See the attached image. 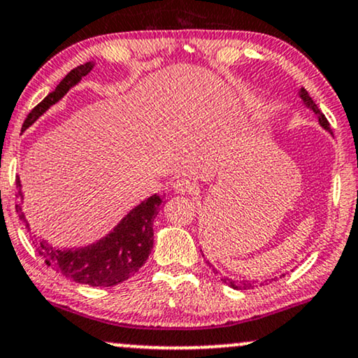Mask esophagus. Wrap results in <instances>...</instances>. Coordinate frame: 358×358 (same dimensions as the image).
<instances>
[{
	"label": "esophagus",
	"instance_id": "esophagus-1",
	"mask_svg": "<svg viewBox=\"0 0 358 358\" xmlns=\"http://www.w3.org/2000/svg\"><path fill=\"white\" fill-rule=\"evenodd\" d=\"M173 189L176 193H193L194 192V183L188 176H182V178L175 180Z\"/></svg>",
	"mask_w": 358,
	"mask_h": 358
}]
</instances>
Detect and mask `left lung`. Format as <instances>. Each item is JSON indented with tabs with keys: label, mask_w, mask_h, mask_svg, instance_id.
<instances>
[{
	"label": "left lung",
	"mask_w": 358,
	"mask_h": 358,
	"mask_svg": "<svg viewBox=\"0 0 358 358\" xmlns=\"http://www.w3.org/2000/svg\"><path fill=\"white\" fill-rule=\"evenodd\" d=\"M301 97H302V101H304L307 106H309L312 110L315 112V114H317V117H319V122H320V125L324 127V129H327L329 132H330V124H329V120L325 119V115L322 114V112H320V108L315 106V102L312 101V97L309 96V92H307V90L302 87L301 89ZM221 280H223L224 284H228V286H231L233 289H239V291H243V289H250L251 287V282L250 280H234V279H229V278H221Z\"/></svg>",
	"instance_id": "8db88e82"
}]
</instances>
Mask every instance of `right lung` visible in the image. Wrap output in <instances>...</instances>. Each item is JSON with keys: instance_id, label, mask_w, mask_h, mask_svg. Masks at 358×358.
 I'll return each mask as SVG.
<instances>
[{"instance_id": "add662e5", "label": "right lung", "mask_w": 358, "mask_h": 358, "mask_svg": "<svg viewBox=\"0 0 358 358\" xmlns=\"http://www.w3.org/2000/svg\"><path fill=\"white\" fill-rule=\"evenodd\" d=\"M92 69V62H85L72 69L64 79L59 83L51 94L36 106L26 117L22 127L28 129L39 115H43L49 107L54 106L59 99L69 90L72 85L78 84L85 74ZM16 198H22L20 178L16 176ZM160 196L153 194L148 200L142 201L134 208L120 224L96 244L79 250H57L49 246L46 241H39V255L51 266L54 271L61 273L66 278L79 284H87L94 287H110L124 282L137 273L145 264L153 248V220H155ZM20 213V220L24 221L26 229L31 231L28 221L24 220V213L21 210V203L16 205Z\"/></svg>"}]
</instances>
